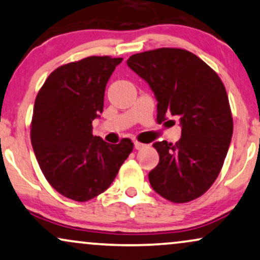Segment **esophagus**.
Wrapping results in <instances>:
<instances>
[{
  "label": "esophagus",
  "instance_id": "obj_1",
  "mask_svg": "<svg viewBox=\"0 0 260 260\" xmlns=\"http://www.w3.org/2000/svg\"><path fill=\"white\" fill-rule=\"evenodd\" d=\"M134 146H135V149H137V150H140V149H142V148H144L146 147V144H143V143H140V142H134Z\"/></svg>",
  "mask_w": 260,
  "mask_h": 260
}]
</instances>
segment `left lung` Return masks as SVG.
<instances>
[{
	"label": "left lung",
	"instance_id": "obj_1",
	"mask_svg": "<svg viewBox=\"0 0 260 260\" xmlns=\"http://www.w3.org/2000/svg\"><path fill=\"white\" fill-rule=\"evenodd\" d=\"M126 63L154 92L157 122L172 116L181 126L175 144H153L160 161L148 174L151 187L173 203L196 200L216 180L233 135L223 83L200 57L183 49L136 53Z\"/></svg>",
	"mask_w": 260,
	"mask_h": 260
}]
</instances>
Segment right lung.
<instances>
[{"label": "right lung", "mask_w": 260, "mask_h": 260, "mask_svg": "<svg viewBox=\"0 0 260 260\" xmlns=\"http://www.w3.org/2000/svg\"><path fill=\"white\" fill-rule=\"evenodd\" d=\"M123 58L92 56L50 74L36 98L31 142L40 170L64 197L86 202L107 190L134 143L93 136L106 83Z\"/></svg>", "instance_id": "1"}]
</instances>
